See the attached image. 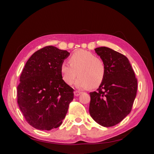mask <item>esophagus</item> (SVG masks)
Masks as SVG:
<instances>
[{"label": "esophagus", "mask_w": 154, "mask_h": 154, "mask_svg": "<svg viewBox=\"0 0 154 154\" xmlns=\"http://www.w3.org/2000/svg\"><path fill=\"white\" fill-rule=\"evenodd\" d=\"M82 94V92H80V91H76L74 92V94L75 96H78L79 95H80Z\"/></svg>", "instance_id": "1"}]
</instances>
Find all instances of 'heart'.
<instances>
[{
  "instance_id": "obj_1",
  "label": "heart",
  "mask_w": 154,
  "mask_h": 154,
  "mask_svg": "<svg viewBox=\"0 0 154 154\" xmlns=\"http://www.w3.org/2000/svg\"><path fill=\"white\" fill-rule=\"evenodd\" d=\"M70 64L63 62L60 66V72L64 82L72 85L74 79L79 76L74 83L78 89H85L100 85L105 74V66L101 59L89 51L79 49L74 52L69 59Z\"/></svg>"
}]
</instances>
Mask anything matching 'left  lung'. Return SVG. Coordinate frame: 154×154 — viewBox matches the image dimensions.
Returning <instances> with one entry per match:
<instances>
[{
    "label": "left lung",
    "mask_w": 154,
    "mask_h": 154,
    "mask_svg": "<svg viewBox=\"0 0 154 154\" xmlns=\"http://www.w3.org/2000/svg\"><path fill=\"white\" fill-rule=\"evenodd\" d=\"M94 50L105 63V74L97 91L89 93V113L100 125L112 127L131 111L137 81L125 56L106 47Z\"/></svg>",
    "instance_id": "1"
}]
</instances>
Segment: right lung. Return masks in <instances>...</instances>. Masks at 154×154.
<instances>
[{"label": "right lung", "instance_id": "right-lung-1", "mask_svg": "<svg viewBox=\"0 0 154 154\" xmlns=\"http://www.w3.org/2000/svg\"><path fill=\"white\" fill-rule=\"evenodd\" d=\"M69 55L50 45L36 51L26 62L17 87V102L32 127L58 128L66 117L74 90L62 79L60 66Z\"/></svg>", "mask_w": 154, "mask_h": 154}]
</instances>
